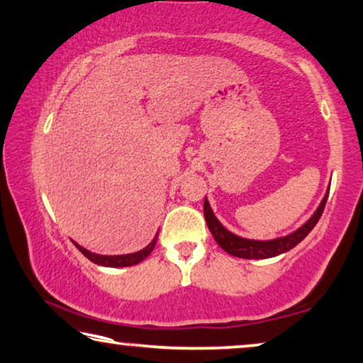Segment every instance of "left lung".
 Here are the masks:
<instances>
[{
  "label": "left lung",
  "mask_w": 363,
  "mask_h": 363,
  "mask_svg": "<svg viewBox=\"0 0 363 363\" xmlns=\"http://www.w3.org/2000/svg\"><path fill=\"white\" fill-rule=\"evenodd\" d=\"M328 194H330V189L326 191L323 200H321L318 205V208L315 210L313 215L310 216L301 228H297L296 231H292L286 235H281V238H274L268 240L240 238V235L229 231V229L224 228L221 221L215 216V213H213L210 202L206 200V197L203 202V213H205V220H206V224H208L210 233L213 234V238H215L216 244L220 245L224 252H228L229 255H234L239 258H247V260H260V258H272L276 255L286 254L287 250L294 249L301 240L306 239L307 234L312 231L315 224L318 223L321 213L325 210Z\"/></svg>",
  "instance_id": "left-lung-1"
}]
</instances>
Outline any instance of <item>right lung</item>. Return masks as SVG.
<instances>
[{
    "instance_id": "1",
    "label": "right lung",
    "mask_w": 363,
    "mask_h": 363,
    "mask_svg": "<svg viewBox=\"0 0 363 363\" xmlns=\"http://www.w3.org/2000/svg\"><path fill=\"white\" fill-rule=\"evenodd\" d=\"M158 240V233L155 234V238L150 244H148L145 249H142L139 252H134V254H125V255H100V254H94L87 249H84L82 245H79L77 242H74V245L82 252V254L89 258L90 262H94L96 264H101V267H109V268H123V267H132V264H137L145 260V258L152 254L155 245H157Z\"/></svg>"
}]
</instances>
